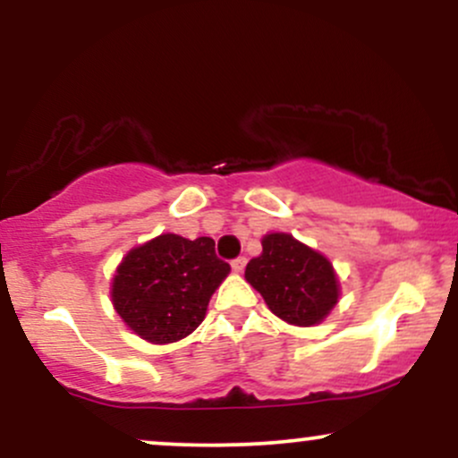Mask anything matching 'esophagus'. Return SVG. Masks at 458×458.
<instances>
[{"mask_svg": "<svg viewBox=\"0 0 458 458\" xmlns=\"http://www.w3.org/2000/svg\"><path fill=\"white\" fill-rule=\"evenodd\" d=\"M230 265H233V269L236 271V273H241L245 269V265H247V260H245V256H239V259H234L233 262H230Z\"/></svg>", "mask_w": 458, "mask_h": 458, "instance_id": "obj_1", "label": "esophagus"}]
</instances>
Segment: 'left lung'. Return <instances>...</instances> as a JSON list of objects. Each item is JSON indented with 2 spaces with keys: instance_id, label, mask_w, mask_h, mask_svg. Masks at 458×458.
<instances>
[{
  "instance_id": "obj_1",
  "label": "left lung",
  "mask_w": 458,
  "mask_h": 458,
  "mask_svg": "<svg viewBox=\"0 0 458 458\" xmlns=\"http://www.w3.org/2000/svg\"><path fill=\"white\" fill-rule=\"evenodd\" d=\"M245 280L276 317L299 327L320 323L338 303V277L329 260L291 234H267L262 254L247 262Z\"/></svg>"
}]
</instances>
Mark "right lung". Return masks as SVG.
<instances>
[{"mask_svg": "<svg viewBox=\"0 0 458 458\" xmlns=\"http://www.w3.org/2000/svg\"><path fill=\"white\" fill-rule=\"evenodd\" d=\"M211 236L161 234L131 250L114 276L115 312L155 344L176 343L204 320L211 295L228 276Z\"/></svg>", "mask_w": 458, "mask_h": 458, "instance_id": "obj_1", "label": "right lung"}]
</instances>
